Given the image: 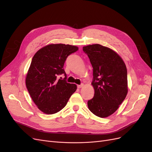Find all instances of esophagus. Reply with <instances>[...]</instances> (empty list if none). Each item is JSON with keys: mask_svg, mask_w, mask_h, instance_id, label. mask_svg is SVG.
Listing matches in <instances>:
<instances>
[{"mask_svg": "<svg viewBox=\"0 0 152 152\" xmlns=\"http://www.w3.org/2000/svg\"><path fill=\"white\" fill-rule=\"evenodd\" d=\"M83 86H84V84H80V85H78V86H77V87H78V88H81V87H82Z\"/></svg>", "mask_w": 152, "mask_h": 152, "instance_id": "obj_1", "label": "esophagus"}]
</instances>
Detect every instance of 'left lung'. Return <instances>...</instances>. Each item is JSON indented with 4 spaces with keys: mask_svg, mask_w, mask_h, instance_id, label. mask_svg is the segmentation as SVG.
I'll list each match as a JSON object with an SVG mask.
<instances>
[{
    "mask_svg": "<svg viewBox=\"0 0 152 152\" xmlns=\"http://www.w3.org/2000/svg\"><path fill=\"white\" fill-rule=\"evenodd\" d=\"M93 68L94 97L87 102L90 111L107 117L119 107L127 94V72L125 63L115 52L99 44L83 47Z\"/></svg>",
    "mask_w": 152,
    "mask_h": 152,
    "instance_id": "left-lung-1",
    "label": "left lung"
}]
</instances>
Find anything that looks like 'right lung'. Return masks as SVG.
I'll return each instance as SVG.
<instances>
[{
	"label": "right lung",
	"mask_w": 152,
	"mask_h": 152,
	"mask_svg": "<svg viewBox=\"0 0 152 152\" xmlns=\"http://www.w3.org/2000/svg\"><path fill=\"white\" fill-rule=\"evenodd\" d=\"M78 50L75 45L50 44L39 49L32 58L26 86L32 100L44 113L50 115L60 111L76 91L75 84L66 82L63 66L69 55ZM62 74L65 78L58 79Z\"/></svg>",
	"instance_id": "1"
}]
</instances>
